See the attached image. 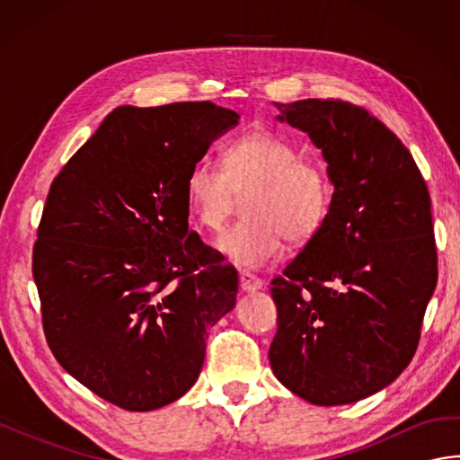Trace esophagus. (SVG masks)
<instances>
[{"label":"esophagus","instance_id":"obj_1","mask_svg":"<svg viewBox=\"0 0 460 460\" xmlns=\"http://www.w3.org/2000/svg\"><path fill=\"white\" fill-rule=\"evenodd\" d=\"M239 287L245 292H255L262 287V280L249 270H239Z\"/></svg>","mask_w":460,"mask_h":460}]
</instances>
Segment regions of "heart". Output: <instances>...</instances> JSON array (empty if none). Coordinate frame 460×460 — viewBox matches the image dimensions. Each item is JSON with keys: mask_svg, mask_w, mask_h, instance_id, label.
<instances>
[{"mask_svg": "<svg viewBox=\"0 0 460 460\" xmlns=\"http://www.w3.org/2000/svg\"><path fill=\"white\" fill-rule=\"evenodd\" d=\"M251 219L233 225L217 239V249L233 265L261 269L282 257L287 237L306 243L324 225L334 180L318 158L300 155L296 144L275 132H251L229 142L223 165L208 158L191 164L185 175V199L201 227L221 229L237 191H249Z\"/></svg>", "mask_w": 460, "mask_h": 460, "instance_id": "1", "label": "heart"}]
</instances>
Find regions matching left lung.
<instances>
[{"mask_svg":"<svg viewBox=\"0 0 460 460\" xmlns=\"http://www.w3.org/2000/svg\"><path fill=\"white\" fill-rule=\"evenodd\" d=\"M328 162L334 201L320 231L270 282L269 349L282 385L314 405L379 392L415 356L437 285L427 183L403 142L344 101L279 104Z\"/></svg>","mask_w":460,"mask_h":460,"instance_id":"8db88e82","label":"left lung"}]
</instances>
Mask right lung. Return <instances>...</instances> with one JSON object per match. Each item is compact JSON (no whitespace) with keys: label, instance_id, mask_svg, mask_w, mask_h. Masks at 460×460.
I'll return each instance as SVG.
<instances>
[{"label":"right lung","instance_id":"right-lung-1","mask_svg":"<svg viewBox=\"0 0 460 460\" xmlns=\"http://www.w3.org/2000/svg\"><path fill=\"white\" fill-rule=\"evenodd\" d=\"M237 120L209 101L119 106L49 190L33 245L47 344L126 411L188 392L235 306L237 270L190 231L185 175Z\"/></svg>","mask_w":460,"mask_h":460}]
</instances>
